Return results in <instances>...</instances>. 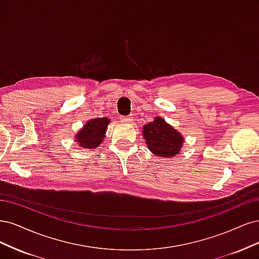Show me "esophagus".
Listing matches in <instances>:
<instances>
[{
    "instance_id": "esophagus-1",
    "label": "esophagus",
    "mask_w": 259,
    "mask_h": 259,
    "mask_svg": "<svg viewBox=\"0 0 259 259\" xmlns=\"http://www.w3.org/2000/svg\"><path fill=\"white\" fill-rule=\"evenodd\" d=\"M120 119H121V121H123V122H130V121H132V119H133V116H132V115L123 116V117H121Z\"/></svg>"
}]
</instances>
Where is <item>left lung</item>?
Wrapping results in <instances>:
<instances>
[{
    "label": "left lung",
    "mask_w": 259,
    "mask_h": 259,
    "mask_svg": "<svg viewBox=\"0 0 259 259\" xmlns=\"http://www.w3.org/2000/svg\"><path fill=\"white\" fill-rule=\"evenodd\" d=\"M143 136L149 151L156 156L172 157L178 155L184 143V138L162 117H156L154 121L143 127Z\"/></svg>",
    "instance_id": "8db88e82"
}]
</instances>
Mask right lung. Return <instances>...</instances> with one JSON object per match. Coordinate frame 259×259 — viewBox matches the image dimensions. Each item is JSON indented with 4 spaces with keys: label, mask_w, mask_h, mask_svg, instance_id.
Wrapping results in <instances>:
<instances>
[{
    "label": "right lung",
    "mask_w": 259,
    "mask_h": 259,
    "mask_svg": "<svg viewBox=\"0 0 259 259\" xmlns=\"http://www.w3.org/2000/svg\"><path fill=\"white\" fill-rule=\"evenodd\" d=\"M110 122L106 117L94 118L86 122L78 133L75 137L76 142L79 143L80 147L84 148H96L102 143L105 137V131L107 124Z\"/></svg>",
    "instance_id": "add662e5"
}]
</instances>
